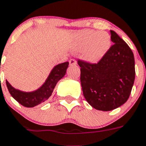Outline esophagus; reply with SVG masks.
I'll list each match as a JSON object with an SVG mask.
<instances>
[{
	"instance_id": "esophagus-1",
	"label": "esophagus",
	"mask_w": 146,
	"mask_h": 146,
	"mask_svg": "<svg viewBox=\"0 0 146 146\" xmlns=\"http://www.w3.org/2000/svg\"><path fill=\"white\" fill-rule=\"evenodd\" d=\"M69 63H70V65H76V61L75 59H73V58H71L70 60L69 61Z\"/></svg>"
}]
</instances>
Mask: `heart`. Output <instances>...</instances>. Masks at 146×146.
I'll list each match as a JSON object with an SVG mask.
<instances>
[{"label":"heart","mask_w":146,"mask_h":146,"mask_svg":"<svg viewBox=\"0 0 146 146\" xmlns=\"http://www.w3.org/2000/svg\"><path fill=\"white\" fill-rule=\"evenodd\" d=\"M111 44V35L107 32L84 30L78 34L74 46L76 50H82L83 59L95 63L105 56Z\"/></svg>","instance_id":"1"}]
</instances>
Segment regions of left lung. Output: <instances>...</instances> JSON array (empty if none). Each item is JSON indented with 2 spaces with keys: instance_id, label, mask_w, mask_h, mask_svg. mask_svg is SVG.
<instances>
[{
  "instance_id": "obj_1",
  "label": "left lung",
  "mask_w": 146,
  "mask_h": 146,
  "mask_svg": "<svg viewBox=\"0 0 146 146\" xmlns=\"http://www.w3.org/2000/svg\"><path fill=\"white\" fill-rule=\"evenodd\" d=\"M111 35L113 44L98 63L78 61L83 95L99 111H111L125 103L135 79L132 50L114 31Z\"/></svg>"
}]
</instances>
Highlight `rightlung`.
Instances as JSON below:
<instances>
[{"mask_svg":"<svg viewBox=\"0 0 146 146\" xmlns=\"http://www.w3.org/2000/svg\"><path fill=\"white\" fill-rule=\"evenodd\" d=\"M68 65L69 62H67L55 66L50 71L44 84L33 91L25 92L18 90L12 86L8 81L6 80L9 92L15 100L24 107H35L48 100L52 95L57 82L66 74Z\"/></svg>","mask_w":146,"mask_h":146,"instance_id":"obj_1","label":"right lung"}]
</instances>
